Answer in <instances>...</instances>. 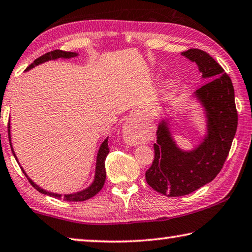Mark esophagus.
I'll use <instances>...</instances> for the list:
<instances>
[{"instance_id":"1","label":"esophagus","mask_w":252,"mask_h":252,"mask_svg":"<svg viewBox=\"0 0 252 252\" xmlns=\"http://www.w3.org/2000/svg\"><path fill=\"white\" fill-rule=\"evenodd\" d=\"M123 138L128 145H137L142 139L141 130L133 123H126L123 127Z\"/></svg>"}]
</instances>
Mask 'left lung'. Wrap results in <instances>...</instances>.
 <instances>
[{"instance_id":"obj_1","label":"left lung","mask_w":252,"mask_h":252,"mask_svg":"<svg viewBox=\"0 0 252 252\" xmlns=\"http://www.w3.org/2000/svg\"><path fill=\"white\" fill-rule=\"evenodd\" d=\"M182 55L194 61L202 77L210 80L195 93L207 113L208 135L195 150L184 152L175 145L163 122L156 131L154 160L145 173L152 189L174 197L189 194L216 179L238 126L233 85L223 68L200 49H189Z\"/></svg>"}]
</instances>
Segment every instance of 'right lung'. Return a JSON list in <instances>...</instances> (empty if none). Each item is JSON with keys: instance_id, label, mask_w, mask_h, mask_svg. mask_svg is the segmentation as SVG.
<instances>
[{"instance_id": "1", "label": "right lung", "mask_w": 252, "mask_h": 252, "mask_svg": "<svg viewBox=\"0 0 252 252\" xmlns=\"http://www.w3.org/2000/svg\"><path fill=\"white\" fill-rule=\"evenodd\" d=\"M78 56L76 52H68V51H63V50H55V51H51V52H48L45 53V55L39 57L38 59H35L33 63L29 65L27 68V70L31 69L34 67V65H38L42 63H45V61L48 60H53V59H58V58H72V57H76ZM7 131H9V139H10V145H11V150H12V153H13L14 158L16 159V162H18V158H16L15 153L13 151V148H12V144H11V134H10V122H9V126H7ZM109 153V147H108V138H106L104 143L101 144L100 148H99L98 151V154H97V163H96V174H94V180L93 184L90 185L89 188H87L84 191H80V192H77V193H72V194H64L63 196L61 194H57V193H51V192H48V191H44L43 189L39 188L38 185H36L33 181L29 177L26 172L23 171V168L21 167V170L23 171L24 175L27 176V179L29 180V182L32 185L33 188H34L36 191H39L40 193H42V194H47L49 196H52V197H57V199H63V201H69V202H81V201H86L90 199V197H93L97 194V193L100 191L104 187L105 184V180H106V168H105V160L107 155Z\"/></svg>"}]
</instances>
